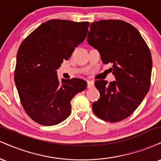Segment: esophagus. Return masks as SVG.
Wrapping results in <instances>:
<instances>
[{"label":"esophagus","instance_id":"1","mask_svg":"<svg viewBox=\"0 0 161 161\" xmlns=\"http://www.w3.org/2000/svg\"><path fill=\"white\" fill-rule=\"evenodd\" d=\"M87 83H88V88H91L92 87H94V82L91 80H88L87 81Z\"/></svg>","mask_w":161,"mask_h":161}]
</instances>
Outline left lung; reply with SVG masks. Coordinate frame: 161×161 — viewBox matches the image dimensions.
I'll return each mask as SVG.
<instances>
[{
    "label": "left lung",
    "mask_w": 161,
    "mask_h": 161,
    "mask_svg": "<svg viewBox=\"0 0 161 161\" xmlns=\"http://www.w3.org/2000/svg\"><path fill=\"white\" fill-rule=\"evenodd\" d=\"M87 42L99 51L102 62L113 64L116 81L97 80L98 101L92 110L103 120L125 119L139 106L151 86L152 59L147 44L133 25L119 19L91 24Z\"/></svg>",
    "instance_id": "left-lung-1"
}]
</instances>
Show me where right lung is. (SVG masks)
Listing matches in <instances>:
<instances>
[{
	"label": "right lung",
	"instance_id": "add662e5",
	"mask_svg": "<svg viewBox=\"0 0 161 161\" xmlns=\"http://www.w3.org/2000/svg\"><path fill=\"white\" fill-rule=\"evenodd\" d=\"M88 22L51 19L27 36L16 55L14 81L28 116L43 125L65 120L71 113L70 101L84 91L81 79L59 81L57 69L86 39Z\"/></svg>",
	"mask_w": 161,
	"mask_h": 161
}]
</instances>
